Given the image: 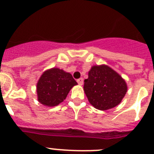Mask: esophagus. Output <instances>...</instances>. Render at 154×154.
<instances>
[{
  "label": "esophagus",
  "mask_w": 154,
  "mask_h": 154,
  "mask_svg": "<svg viewBox=\"0 0 154 154\" xmlns=\"http://www.w3.org/2000/svg\"><path fill=\"white\" fill-rule=\"evenodd\" d=\"M77 82H78L79 85H82V84H83V79L80 78V79H77Z\"/></svg>",
  "instance_id": "1"
}]
</instances>
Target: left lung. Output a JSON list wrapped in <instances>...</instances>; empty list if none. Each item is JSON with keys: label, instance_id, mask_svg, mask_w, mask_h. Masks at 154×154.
Instances as JSON below:
<instances>
[{"label": "left lung", "instance_id": "obj_1", "mask_svg": "<svg viewBox=\"0 0 154 154\" xmlns=\"http://www.w3.org/2000/svg\"><path fill=\"white\" fill-rule=\"evenodd\" d=\"M84 91L96 109L106 110L121 103L127 91L126 82L106 65H95L84 80Z\"/></svg>", "mask_w": 154, "mask_h": 154}]
</instances>
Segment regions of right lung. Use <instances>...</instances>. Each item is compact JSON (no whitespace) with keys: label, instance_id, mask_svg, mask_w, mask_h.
<instances>
[{"label":"right lung","instance_id":"add662e5","mask_svg":"<svg viewBox=\"0 0 154 154\" xmlns=\"http://www.w3.org/2000/svg\"><path fill=\"white\" fill-rule=\"evenodd\" d=\"M77 85L72 75L58 68L47 70L37 84L38 99L47 106H55L63 102L70 89Z\"/></svg>","mask_w":154,"mask_h":154}]
</instances>
